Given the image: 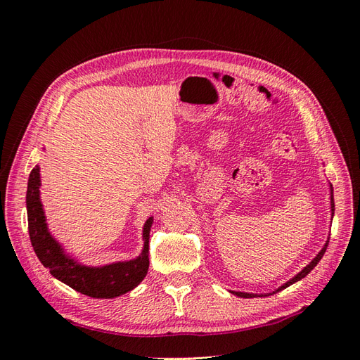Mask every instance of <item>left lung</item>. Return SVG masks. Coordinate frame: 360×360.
Wrapping results in <instances>:
<instances>
[{"instance_id": "1", "label": "left lung", "mask_w": 360, "mask_h": 360, "mask_svg": "<svg viewBox=\"0 0 360 360\" xmlns=\"http://www.w3.org/2000/svg\"><path fill=\"white\" fill-rule=\"evenodd\" d=\"M330 193H332V195H330V207H332V216H333V212H335V201H333V188H332V184H330ZM328 245H329V242L324 245V248L320 250L319 255L315 257V258L311 261V263L300 271V274H297V275L294 276L292 279H290V281L287 282V284H284L282 287H279L276 291H274V294H275V292H278V291H281V290L287 288V287H290L291 284H294V282H297V281H300L302 278L307 276V275L309 274V271L320 263V259L323 258V255H324V252H326V248H328ZM231 292H233V294H236V296H238V297H245V299H249V297H258V294H249V292H240V291H231Z\"/></svg>"}]
</instances>
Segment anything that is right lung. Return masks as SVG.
<instances>
[{
	"label": "right lung",
	"instance_id": "1",
	"mask_svg": "<svg viewBox=\"0 0 360 360\" xmlns=\"http://www.w3.org/2000/svg\"><path fill=\"white\" fill-rule=\"evenodd\" d=\"M40 174L39 167L32 168L27 189L28 233L32 249L40 263L49 269L51 275L85 296L97 299H114L134 290L147 275L148 270V238L153 217L144 225V249L136 259L114 263L103 267H86L78 264L63 252L46 226L41 202L39 198Z\"/></svg>",
	"mask_w": 360,
	"mask_h": 360
}]
</instances>
